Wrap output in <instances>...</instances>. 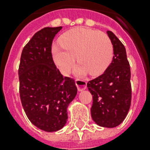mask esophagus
Wrapping results in <instances>:
<instances>
[{
  "label": "esophagus",
  "mask_w": 150,
  "mask_h": 150,
  "mask_svg": "<svg viewBox=\"0 0 150 150\" xmlns=\"http://www.w3.org/2000/svg\"><path fill=\"white\" fill-rule=\"evenodd\" d=\"M75 84H76V86H77L79 91H82V90L86 89L87 82L85 80L77 79L75 80Z\"/></svg>",
  "instance_id": "esophagus-1"
}]
</instances>
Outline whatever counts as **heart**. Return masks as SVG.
<instances>
[{
    "label": "heart",
    "mask_w": 150,
    "mask_h": 150,
    "mask_svg": "<svg viewBox=\"0 0 150 150\" xmlns=\"http://www.w3.org/2000/svg\"><path fill=\"white\" fill-rule=\"evenodd\" d=\"M61 47L54 46L53 57L63 74H68L75 65V57L81 64L77 72L91 75L103 73L111 63L114 48L107 34L93 29L77 27L68 30L60 38Z\"/></svg>",
    "instance_id": "b5f03b06"
}]
</instances>
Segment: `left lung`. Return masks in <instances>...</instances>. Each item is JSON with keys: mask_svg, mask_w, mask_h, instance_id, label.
<instances>
[{"mask_svg": "<svg viewBox=\"0 0 150 150\" xmlns=\"http://www.w3.org/2000/svg\"><path fill=\"white\" fill-rule=\"evenodd\" d=\"M107 34L114 47L113 61L103 74L88 82L87 87L93 96V120L101 127L114 128L130 108L131 70L125 46L111 31Z\"/></svg>", "mask_w": 150, "mask_h": 150, "instance_id": "1", "label": "left lung"}]
</instances>
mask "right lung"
I'll use <instances>...</instances> for the list:
<instances>
[{
    "label": "right lung",
    "instance_id": "add662e5",
    "mask_svg": "<svg viewBox=\"0 0 150 150\" xmlns=\"http://www.w3.org/2000/svg\"><path fill=\"white\" fill-rule=\"evenodd\" d=\"M62 27H45L34 34L22 52L18 67L21 102L29 120L41 130L56 132L68 120L77 94L75 80L63 77L52 56V43Z\"/></svg>",
    "mask_w": 150,
    "mask_h": 150
}]
</instances>
